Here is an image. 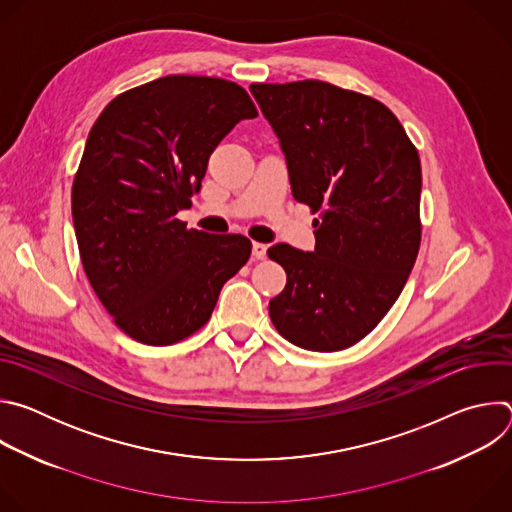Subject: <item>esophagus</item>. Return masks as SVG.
<instances>
[{
	"label": "esophagus",
	"mask_w": 512,
	"mask_h": 512,
	"mask_svg": "<svg viewBox=\"0 0 512 512\" xmlns=\"http://www.w3.org/2000/svg\"><path fill=\"white\" fill-rule=\"evenodd\" d=\"M265 255H267V247L263 243H253V257L265 259Z\"/></svg>",
	"instance_id": "34e87169"
}]
</instances>
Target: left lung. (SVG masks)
<instances>
[{
    "mask_svg": "<svg viewBox=\"0 0 512 512\" xmlns=\"http://www.w3.org/2000/svg\"><path fill=\"white\" fill-rule=\"evenodd\" d=\"M287 160L291 194L308 204L316 249H267L287 283L269 302L275 330L306 350H344L397 302L421 243V164L381 101L322 81L253 83Z\"/></svg>",
    "mask_w": 512,
    "mask_h": 512,
    "instance_id": "obj_1",
    "label": "left lung"
}]
</instances>
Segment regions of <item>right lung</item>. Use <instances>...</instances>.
I'll use <instances>...</instances> for the list:
<instances>
[{"mask_svg":"<svg viewBox=\"0 0 512 512\" xmlns=\"http://www.w3.org/2000/svg\"><path fill=\"white\" fill-rule=\"evenodd\" d=\"M253 117L237 83L170 75L117 95L91 127L72 223L97 298L133 340L168 346L198 332L249 261L247 237L188 229L176 214L216 145Z\"/></svg>","mask_w":512,"mask_h":512,"instance_id":"1","label":"right lung"}]
</instances>
